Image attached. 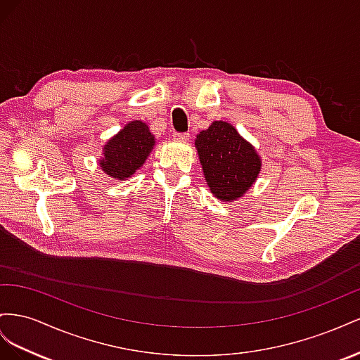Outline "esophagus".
Segmentation results:
<instances>
[{"mask_svg":"<svg viewBox=\"0 0 360 360\" xmlns=\"http://www.w3.org/2000/svg\"><path fill=\"white\" fill-rule=\"evenodd\" d=\"M173 139L174 140H181V141H187L190 139V134H188V132H174Z\"/></svg>","mask_w":360,"mask_h":360,"instance_id":"34e87169","label":"esophagus"}]
</instances>
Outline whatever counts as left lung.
Instances as JSON below:
<instances>
[{
  "instance_id": "left-lung-1",
  "label": "left lung",
  "mask_w": 360,
  "mask_h": 360,
  "mask_svg": "<svg viewBox=\"0 0 360 360\" xmlns=\"http://www.w3.org/2000/svg\"><path fill=\"white\" fill-rule=\"evenodd\" d=\"M205 179L215 198L223 202L240 199L261 172V157L231 123L212 122L196 137Z\"/></svg>"
}]
</instances>
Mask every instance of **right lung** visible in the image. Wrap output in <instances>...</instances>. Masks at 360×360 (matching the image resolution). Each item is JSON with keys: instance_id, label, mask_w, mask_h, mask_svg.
<instances>
[{"instance_id": "obj_1", "label": "right lung", "mask_w": 360, "mask_h": 360, "mask_svg": "<svg viewBox=\"0 0 360 360\" xmlns=\"http://www.w3.org/2000/svg\"><path fill=\"white\" fill-rule=\"evenodd\" d=\"M155 146V137L141 120H132L104 146L99 166L110 178L123 181L145 164Z\"/></svg>"}]
</instances>
